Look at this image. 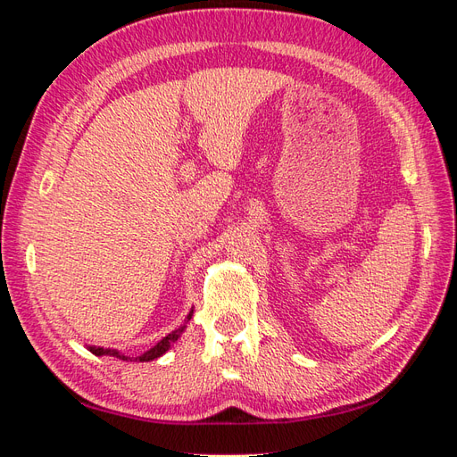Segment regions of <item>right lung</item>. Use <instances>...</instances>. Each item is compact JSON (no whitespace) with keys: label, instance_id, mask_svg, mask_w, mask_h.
I'll return each mask as SVG.
<instances>
[{"label":"right lung","instance_id":"obj_1","mask_svg":"<svg viewBox=\"0 0 457 457\" xmlns=\"http://www.w3.org/2000/svg\"><path fill=\"white\" fill-rule=\"evenodd\" d=\"M192 318V311L187 314V318H185V324H181L179 326L177 329H173L171 334H168L165 336L162 341H158L154 347H152L150 351H146L145 354H141V356H126V354H121L118 349H104V347H95V345H89V351L95 354V356H114V358H118V361H126V362H150V361H156V358H160L162 354H165L168 353L170 349H171V345L181 337V334L185 331V328H187V322L190 320Z\"/></svg>","mask_w":457,"mask_h":457}]
</instances>
